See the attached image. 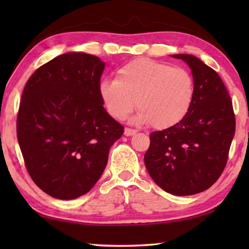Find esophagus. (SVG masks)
I'll list each match as a JSON object with an SVG mask.
<instances>
[{"label":"esophagus","instance_id":"1","mask_svg":"<svg viewBox=\"0 0 249 249\" xmlns=\"http://www.w3.org/2000/svg\"><path fill=\"white\" fill-rule=\"evenodd\" d=\"M136 132H137L136 129H133V128H128V127H126V128H125V130H124V135H125V136H132V135L136 134Z\"/></svg>","mask_w":249,"mask_h":249}]
</instances>
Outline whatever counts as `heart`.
<instances>
[{"instance_id":"b5f03b06","label":"heart","mask_w":249,"mask_h":249,"mask_svg":"<svg viewBox=\"0 0 249 249\" xmlns=\"http://www.w3.org/2000/svg\"><path fill=\"white\" fill-rule=\"evenodd\" d=\"M99 93L108 114L124 120L137 103V121L166 129L182 121L195 100L191 72L167 62L136 58L116 71V79H104Z\"/></svg>"}]
</instances>
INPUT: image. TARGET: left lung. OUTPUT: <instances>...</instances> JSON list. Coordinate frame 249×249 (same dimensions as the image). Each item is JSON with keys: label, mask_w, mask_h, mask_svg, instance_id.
<instances>
[{"label": "left lung", "mask_w": 249, "mask_h": 249, "mask_svg": "<svg viewBox=\"0 0 249 249\" xmlns=\"http://www.w3.org/2000/svg\"><path fill=\"white\" fill-rule=\"evenodd\" d=\"M191 68L195 100L184 119L150 134L144 161L151 178L175 196L196 195L220 178L235 134V114L215 70L192 54H174Z\"/></svg>", "instance_id": "left-lung-1"}]
</instances>
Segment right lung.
<instances>
[{
  "mask_svg": "<svg viewBox=\"0 0 249 249\" xmlns=\"http://www.w3.org/2000/svg\"><path fill=\"white\" fill-rule=\"evenodd\" d=\"M100 58L67 53L40 66L26 82L16 132L25 166L50 196L71 200L89 192L124 133L100 98Z\"/></svg>",
  "mask_w": 249,
  "mask_h": 249,
  "instance_id": "1",
  "label": "right lung"
}]
</instances>
